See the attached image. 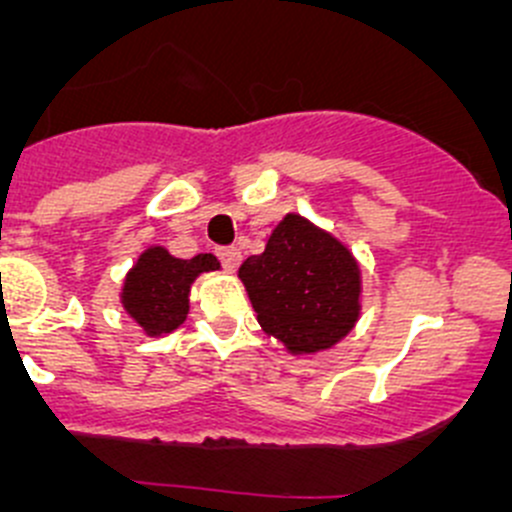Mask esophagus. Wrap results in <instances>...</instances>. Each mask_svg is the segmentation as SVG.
<instances>
[{
  "label": "esophagus",
  "mask_w": 512,
  "mask_h": 512,
  "mask_svg": "<svg viewBox=\"0 0 512 512\" xmlns=\"http://www.w3.org/2000/svg\"><path fill=\"white\" fill-rule=\"evenodd\" d=\"M218 257H220V262H223L225 270H230V272L237 270V265L242 262V252L237 250V247H220Z\"/></svg>",
  "instance_id": "obj_1"
}]
</instances>
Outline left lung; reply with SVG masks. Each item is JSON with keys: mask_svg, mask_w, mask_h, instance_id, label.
<instances>
[{"mask_svg": "<svg viewBox=\"0 0 512 512\" xmlns=\"http://www.w3.org/2000/svg\"><path fill=\"white\" fill-rule=\"evenodd\" d=\"M237 277L262 332L294 356L332 349L359 322V262L332 232L297 213L277 223L265 252L247 257Z\"/></svg>", "mask_w": 512, "mask_h": 512, "instance_id": "1", "label": "left lung"}]
</instances>
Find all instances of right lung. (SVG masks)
Listing matches in <instances>:
<instances>
[{
	"label": "right lung",
	"instance_id": "1",
	"mask_svg": "<svg viewBox=\"0 0 512 512\" xmlns=\"http://www.w3.org/2000/svg\"><path fill=\"white\" fill-rule=\"evenodd\" d=\"M220 270L218 257L205 252L180 260L165 247L153 245L128 270L121 289V304L128 317L148 334L163 337L185 322L190 309V285L203 272Z\"/></svg>",
	"mask_w": 512,
	"mask_h": 512
}]
</instances>
